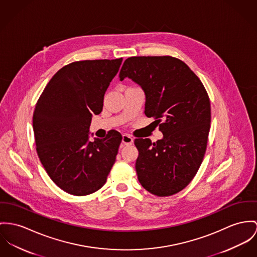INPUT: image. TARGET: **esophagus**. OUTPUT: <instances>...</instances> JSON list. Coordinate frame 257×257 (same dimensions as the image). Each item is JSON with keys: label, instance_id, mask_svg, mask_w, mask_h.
I'll use <instances>...</instances> for the list:
<instances>
[{"label": "esophagus", "instance_id": "obj_1", "mask_svg": "<svg viewBox=\"0 0 257 257\" xmlns=\"http://www.w3.org/2000/svg\"><path fill=\"white\" fill-rule=\"evenodd\" d=\"M122 143L124 145H131L133 143V138L129 134H124L122 136Z\"/></svg>", "mask_w": 257, "mask_h": 257}]
</instances>
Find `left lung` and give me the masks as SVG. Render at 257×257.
Listing matches in <instances>:
<instances>
[{
    "label": "left lung",
    "instance_id": "obj_1",
    "mask_svg": "<svg viewBox=\"0 0 257 257\" xmlns=\"http://www.w3.org/2000/svg\"><path fill=\"white\" fill-rule=\"evenodd\" d=\"M129 77L146 94L145 114L153 117L163 139H135L139 182L151 194L169 197L196 176L207 147L211 107L208 94L195 72L181 59L131 57L119 78Z\"/></svg>",
    "mask_w": 257,
    "mask_h": 257
}]
</instances>
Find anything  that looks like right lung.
Wrapping results in <instances>:
<instances>
[{
    "label": "right lung",
    "instance_id": "right-lung-1",
    "mask_svg": "<svg viewBox=\"0 0 257 257\" xmlns=\"http://www.w3.org/2000/svg\"><path fill=\"white\" fill-rule=\"evenodd\" d=\"M122 59L71 62L49 81L36 102L33 130L36 151L53 182L67 194L87 196L106 182L122 136L89 141L93 114L102 110L103 96Z\"/></svg>",
    "mask_w": 257,
    "mask_h": 257
}]
</instances>
